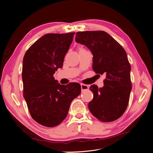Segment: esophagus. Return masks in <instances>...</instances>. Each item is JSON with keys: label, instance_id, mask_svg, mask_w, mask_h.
<instances>
[{"label": "esophagus", "instance_id": "obj_1", "mask_svg": "<svg viewBox=\"0 0 153 153\" xmlns=\"http://www.w3.org/2000/svg\"><path fill=\"white\" fill-rule=\"evenodd\" d=\"M89 86L87 85L84 84H81V89L82 91H85V90H88L89 89Z\"/></svg>", "mask_w": 153, "mask_h": 153}]
</instances>
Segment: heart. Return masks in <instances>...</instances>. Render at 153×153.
Segmentation results:
<instances>
[{"label":"heart","mask_w":153,"mask_h":153,"mask_svg":"<svg viewBox=\"0 0 153 153\" xmlns=\"http://www.w3.org/2000/svg\"><path fill=\"white\" fill-rule=\"evenodd\" d=\"M81 49H82V48H81Z\"/></svg>","instance_id":"1"}]
</instances>
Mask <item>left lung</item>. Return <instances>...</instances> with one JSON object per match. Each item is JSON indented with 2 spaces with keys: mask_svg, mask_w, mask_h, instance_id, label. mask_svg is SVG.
Masks as SVG:
<instances>
[{
  "mask_svg": "<svg viewBox=\"0 0 153 153\" xmlns=\"http://www.w3.org/2000/svg\"><path fill=\"white\" fill-rule=\"evenodd\" d=\"M75 41L91 50L94 71L106 75L103 87H90L94 94L88 105L90 112L101 121H114L126 110L131 90V66L126 51L105 31L77 32Z\"/></svg>",
  "mask_w": 153,
  "mask_h": 153,
  "instance_id": "left-lung-1",
  "label": "left lung"
}]
</instances>
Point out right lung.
<instances>
[{
    "instance_id": "add662e5",
    "label": "right lung",
    "mask_w": 153,
    "mask_h": 153,
    "mask_svg": "<svg viewBox=\"0 0 153 153\" xmlns=\"http://www.w3.org/2000/svg\"><path fill=\"white\" fill-rule=\"evenodd\" d=\"M75 32L47 34L27 50L23 60L24 97L34 121L54 127L66 117L71 101L81 92L78 83L61 85L53 74L63 65Z\"/></svg>"
}]
</instances>
